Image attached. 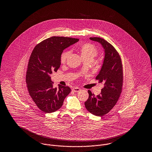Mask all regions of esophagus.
<instances>
[{
  "mask_svg": "<svg viewBox=\"0 0 152 152\" xmlns=\"http://www.w3.org/2000/svg\"><path fill=\"white\" fill-rule=\"evenodd\" d=\"M80 90H81V89L78 87H74L72 89L73 91L75 92H78L80 91Z\"/></svg>",
  "mask_w": 152,
  "mask_h": 152,
  "instance_id": "obj_1",
  "label": "esophagus"
}]
</instances>
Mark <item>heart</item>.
Wrapping results in <instances>:
<instances>
[{
	"mask_svg": "<svg viewBox=\"0 0 152 152\" xmlns=\"http://www.w3.org/2000/svg\"><path fill=\"white\" fill-rule=\"evenodd\" d=\"M79 51L81 58L84 60H92L98 53L96 47L94 45L91 43H86L81 45L79 47ZM70 54L71 52L69 51L63 52L60 57L61 63H65Z\"/></svg>",
	"mask_w": 152,
	"mask_h": 152,
	"instance_id": "b5f03b06",
	"label": "heart"
}]
</instances>
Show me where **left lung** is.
Instances as JSON below:
<instances>
[{"label":"left lung","instance_id":"8db88e82","mask_svg":"<svg viewBox=\"0 0 152 152\" xmlns=\"http://www.w3.org/2000/svg\"><path fill=\"white\" fill-rule=\"evenodd\" d=\"M100 44L104 50V58L101 69L96 79L103 83L101 94L96 96L88 91L89 97L85 102L87 110L95 116L108 113L116 105L123 86V66L121 58L112 45L101 37H90Z\"/></svg>","mask_w":152,"mask_h":152}]
</instances>
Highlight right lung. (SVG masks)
I'll use <instances>...</instances> for the list:
<instances>
[{
	"label": "right lung",
	"mask_w": 152,
	"mask_h": 152,
	"mask_svg": "<svg viewBox=\"0 0 152 152\" xmlns=\"http://www.w3.org/2000/svg\"><path fill=\"white\" fill-rule=\"evenodd\" d=\"M79 40L72 37L52 36L37 44L31 55L26 83L33 101L45 113H52L60 108L71 91L69 87L60 85L58 88H54L50 75L60 68L64 50Z\"/></svg>",
	"instance_id": "1"
}]
</instances>
